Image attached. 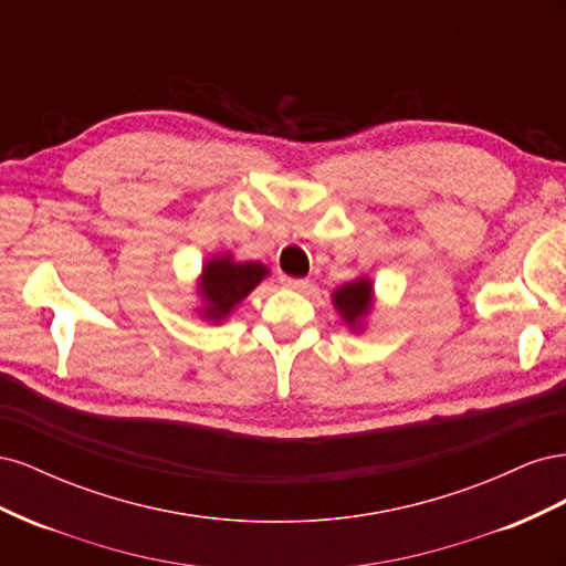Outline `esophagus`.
<instances>
[{"label": "esophagus", "mask_w": 566, "mask_h": 566, "mask_svg": "<svg viewBox=\"0 0 566 566\" xmlns=\"http://www.w3.org/2000/svg\"><path fill=\"white\" fill-rule=\"evenodd\" d=\"M283 283H285L287 287L297 290V293H304V290L310 287V281H306V279H283Z\"/></svg>", "instance_id": "34e87169"}]
</instances>
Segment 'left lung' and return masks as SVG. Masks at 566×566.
I'll return each mask as SVG.
<instances>
[{"mask_svg":"<svg viewBox=\"0 0 566 566\" xmlns=\"http://www.w3.org/2000/svg\"><path fill=\"white\" fill-rule=\"evenodd\" d=\"M333 304L352 331H361L364 321L373 306V283L361 276L352 283H345L333 293Z\"/></svg>","mask_w":566,"mask_h":566,"instance_id":"left-lung-1","label":"left lung"}]
</instances>
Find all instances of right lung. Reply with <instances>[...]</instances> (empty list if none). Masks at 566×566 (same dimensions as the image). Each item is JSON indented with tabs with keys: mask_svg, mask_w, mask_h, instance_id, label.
Returning <instances> with one entry per match:
<instances>
[{
	"mask_svg": "<svg viewBox=\"0 0 566 566\" xmlns=\"http://www.w3.org/2000/svg\"><path fill=\"white\" fill-rule=\"evenodd\" d=\"M269 276L260 262H235L231 254H219L202 266L198 295L202 300L200 316L221 323L233 314L252 290Z\"/></svg>",
	"mask_w": 566,
	"mask_h": 566,
	"instance_id": "right-lung-1",
	"label": "right lung"
}]
</instances>
